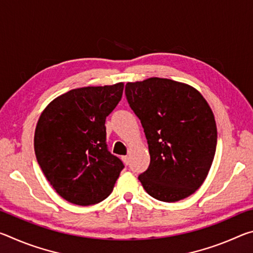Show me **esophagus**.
<instances>
[{"mask_svg":"<svg viewBox=\"0 0 253 253\" xmlns=\"http://www.w3.org/2000/svg\"><path fill=\"white\" fill-rule=\"evenodd\" d=\"M123 161L125 164H129V156H123Z\"/></svg>","mask_w":253,"mask_h":253,"instance_id":"obj_1","label":"esophagus"}]
</instances>
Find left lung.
Returning <instances> with one entry per match:
<instances>
[{
    "instance_id": "left-lung-1",
    "label": "left lung",
    "mask_w": 253,
    "mask_h": 253,
    "mask_svg": "<svg viewBox=\"0 0 253 253\" xmlns=\"http://www.w3.org/2000/svg\"><path fill=\"white\" fill-rule=\"evenodd\" d=\"M130 108L146 135L151 163L138 179L163 202H176L202 185L215 154L213 111L199 90L165 78L126 84Z\"/></svg>"
}]
</instances>
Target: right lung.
<instances>
[{
	"label": "right lung",
	"instance_id": "add662e5",
	"mask_svg": "<svg viewBox=\"0 0 253 253\" xmlns=\"http://www.w3.org/2000/svg\"><path fill=\"white\" fill-rule=\"evenodd\" d=\"M123 91L124 83L72 89L40 115L34 131L37 161L68 202L92 205L113 192L124 165L107 149L105 122Z\"/></svg>",
	"mask_w": 253,
	"mask_h": 253
}]
</instances>
